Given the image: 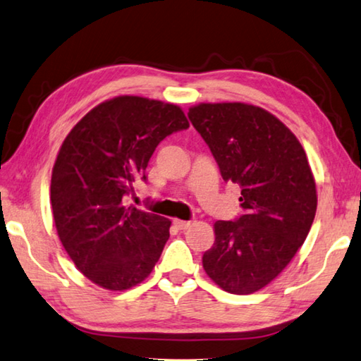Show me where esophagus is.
<instances>
[{"label": "esophagus", "mask_w": 361, "mask_h": 361, "mask_svg": "<svg viewBox=\"0 0 361 361\" xmlns=\"http://www.w3.org/2000/svg\"><path fill=\"white\" fill-rule=\"evenodd\" d=\"M173 224H175V227H176V228H178V231H186L188 227H191L192 222H191V221H181V219H175V221H173Z\"/></svg>", "instance_id": "34e87169"}]
</instances>
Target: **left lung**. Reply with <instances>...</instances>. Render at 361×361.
Here are the masks:
<instances>
[{
	"instance_id": "8db88e82",
	"label": "left lung",
	"mask_w": 361,
	"mask_h": 361,
	"mask_svg": "<svg viewBox=\"0 0 361 361\" xmlns=\"http://www.w3.org/2000/svg\"><path fill=\"white\" fill-rule=\"evenodd\" d=\"M189 120L224 181L241 188L238 218L214 222L203 268L221 289L246 295L278 276L305 243L317 208L301 143L267 110L241 102L200 104Z\"/></svg>"
}]
</instances>
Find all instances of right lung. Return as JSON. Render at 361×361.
<instances>
[{
  "label": "right lung",
  "mask_w": 361,
  "mask_h": 361,
  "mask_svg": "<svg viewBox=\"0 0 361 361\" xmlns=\"http://www.w3.org/2000/svg\"><path fill=\"white\" fill-rule=\"evenodd\" d=\"M189 123L173 104L120 96L99 104L64 139L51 172L58 237L94 284L126 290L145 279L169 240L170 221L124 205L156 147Z\"/></svg>",
  "instance_id": "obj_1"
}]
</instances>
